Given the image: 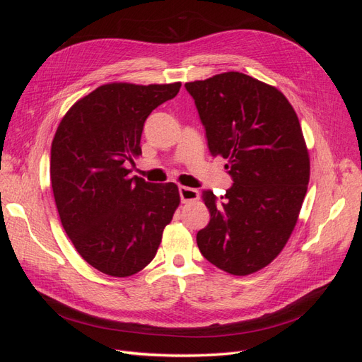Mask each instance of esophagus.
I'll list each match as a JSON object with an SVG mask.
<instances>
[{"label": "esophagus", "mask_w": 362, "mask_h": 362, "mask_svg": "<svg viewBox=\"0 0 362 362\" xmlns=\"http://www.w3.org/2000/svg\"><path fill=\"white\" fill-rule=\"evenodd\" d=\"M180 198L184 204L187 202H193V201H198L199 199V192L196 189L187 187V185H180Z\"/></svg>", "instance_id": "34e87169"}]
</instances>
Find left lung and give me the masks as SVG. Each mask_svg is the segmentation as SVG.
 Listing matches in <instances>:
<instances>
[{"mask_svg": "<svg viewBox=\"0 0 362 362\" xmlns=\"http://www.w3.org/2000/svg\"><path fill=\"white\" fill-rule=\"evenodd\" d=\"M208 149L223 157L234 184L225 196L202 192L210 222L196 235L221 270L246 276L287 245L310 182V154L298 115L281 90L242 72L185 83Z\"/></svg>", "mask_w": 362, "mask_h": 362, "instance_id": "1", "label": "left lung"}]
</instances>
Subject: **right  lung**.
Instances as JSON below:
<instances>
[{
	"label": "right lung",
	"instance_id": "obj_1",
	"mask_svg": "<svg viewBox=\"0 0 362 362\" xmlns=\"http://www.w3.org/2000/svg\"><path fill=\"white\" fill-rule=\"evenodd\" d=\"M181 83L103 84L60 120L49 175L62 225L76 252L105 275L125 278L154 259L180 205L178 185L129 177L144 124Z\"/></svg>",
	"mask_w": 362,
	"mask_h": 362
}]
</instances>
